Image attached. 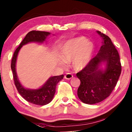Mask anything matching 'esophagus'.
<instances>
[{
	"label": "esophagus",
	"instance_id": "esophagus-1",
	"mask_svg": "<svg viewBox=\"0 0 132 132\" xmlns=\"http://www.w3.org/2000/svg\"><path fill=\"white\" fill-rule=\"evenodd\" d=\"M73 77V75L70 73H67L65 75H64V78L66 79H70Z\"/></svg>",
	"mask_w": 132,
	"mask_h": 132
}]
</instances>
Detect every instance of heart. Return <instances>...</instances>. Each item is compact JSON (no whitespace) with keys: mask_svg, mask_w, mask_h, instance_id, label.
<instances>
[{"mask_svg":"<svg viewBox=\"0 0 132 132\" xmlns=\"http://www.w3.org/2000/svg\"><path fill=\"white\" fill-rule=\"evenodd\" d=\"M94 47L92 42L85 38H78L70 40L64 44L60 51L62 59L67 62L72 60L73 66L81 69L86 66L92 59ZM60 63L64 65L63 60Z\"/></svg>","mask_w":132,"mask_h":132,"instance_id":"heart-1","label":"heart"}]
</instances>
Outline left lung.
I'll list each match as a JSON object with an SVG mask.
<instances>
[{"label":"left lung","mask_w":132,"mask_h":132,"mask_svg":"<svg viewBox=\"0 0 132 132\" xmlns=\"http://www.w3.org/2000/svg\"><path fill=\"white\" fill-rule=\"evenodd\" d=\"M97 33L103 39L102 45L97 55L77 73L81 81L78 96L83 103L90 105L109 96L121 72L119 54L111 39L101 31ZM102 62L106 64L104 70L100 68Z\"/></svg>","instance_id":"obj_1"}]
</instances>
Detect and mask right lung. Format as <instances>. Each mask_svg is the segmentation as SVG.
Instances as JSON below:
<instances>
[{
	"label": "right lung",
	"mask_w": 132,
	"mask_h": 132,
	"mask_svg": "<svg viewBox=\"0 0 132 132\" xmlns=\"http://www.w3.org/2000/svg\"><path fill=\"white\" fill-rule=\"evenodd\" d=\"M50 35V33L47 31L36 30L30 31L20 44L19 47L15 51L11 61V68L12 70L14 84L18 93L26 101L37 105H45L53 100L55 93V88L57 83L63 78L64 75H61L50 77L46 81L45 84L38 89L33 90V89L26 88L20 82L16 75L15 68L16 58L20 50L23 47V45L30 42L42 43L45 41L46 38Z\"/></svg>",
	"instance_id": "1"
}]
</instances>
